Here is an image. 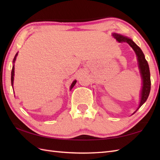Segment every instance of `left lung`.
<instances>
[{"label":"left lung","mask_w":160,"mask_h":160,"mask_svg":"<svg viewBox=\"0 0 160 160\" xmlns=\"http://www.w3.org/2000/svg\"><path fill=\"white\" fill-rule=\"evenodd\" d=\"M113 36L116 39V40L119 42H127L130 45L132 49L134 50L137 55L138 61V66L140 71L141 73V77L142 79V88L141 91V96H140V105H139L137 110L134 113H135L139 108H140L142 105L143 104L149 96L151 91V76H150V70H149L148 64L147 60L145 59L144 54L142 52V49L139 47L136 44H135L132 40L127 38V37L124 36L122 35L118 34V33H113Z\"/></svg>","instance_id":"8db88e82"}]
</instances>
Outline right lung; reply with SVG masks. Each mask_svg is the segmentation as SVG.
I'll return each instance as SVG.
<instances>
[{"mask_svg":"<svg viewBox=\"0 0 160 160\" xmlns=\"http://www.w3.org/2000/svg\"><path fill=\"white\" fill-rule=\"evenodd\" d=\"M17 56H18V53H17L16 54V56H15V57H14V58H13V63H14V62H15V60H16V57H17ZM13 76H14V64H13V67H12V76H11V81H12V86H13V78H13ZM76 82H77L76 80H74L73 82H72V84H71V87H70V90L72 89V88L75 86V84H76Z\"/></svg>","mask_w":160,"mask_h":160,"instance_id":"add662e5","label":"right lung"}]
</instances>
